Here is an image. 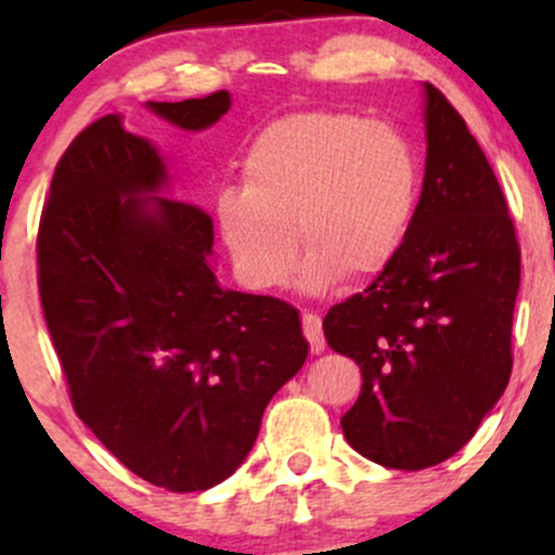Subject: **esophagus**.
<instances>
[{
  "label": "esophagus",
  "instance_id": "obj_1",
  "mask_svg": "<svg viewBox=\"0 0 555 555\" xmlns=\"http://www.w3.org/2000/svg\"><path fill=\"white\" fill-rule=\"evenodd\" d=\"M302 331H305V339L310 341L313 354H321L323 349H326V336H323L321 318L315 313H302Z\"/></svg>",
  "mask_w": 555,
  "mask_h": 555
}]
</instances>
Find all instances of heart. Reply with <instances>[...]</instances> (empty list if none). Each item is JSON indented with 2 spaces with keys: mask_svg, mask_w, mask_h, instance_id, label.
Returning <instances> with one entry per match:
<instances>
[{
  "mask_svg": "<svg viewBox=\"0 0 555 555\" xmlns=\"http://www.w3.org/2000/svg\"><path fill=\"white\" fill-rule=\"evenodd\" d=\"M417 206L410 143L341 112L279 119L242 158V190L216 201L219 234L250 289H276L308 250L302 284L371 279L399 256ZM298 234L295 235L294 232Z\"/></svg>",
  "mask_w": 555,
  "mask_h": 555,
  "instance_id": "1",
  "label": "heart"
}]
</instances>
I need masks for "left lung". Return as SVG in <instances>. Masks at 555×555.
<instances>
[{
  "label": "left lung",
  "mask_w": 555,
  "mask_h": 555,
  "mask_svg": "<svg viewBox=\"0 0 555 555\" xmlns=\"http://www.w3.org/2000/svg\"><path fill=\"white\" fill-rule=\"evenodd\" d=\"M423 101L428 156L404 245L323 318L328 347L362 371L344 436L406 473L454 456L501 399L519 292L517 234L486 154L430 82Z\"/></svg>",
  "instance_id": "8db88e82"
}]
</instances>
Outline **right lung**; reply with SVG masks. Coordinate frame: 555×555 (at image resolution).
Returning <instances> with one entry per match:
<instances>
[{"mask_svg": "<svg viewBox=\"0 0 555 555\" xmlns=\"http://www.w3.org/2000/svg\"><path fill=\"white\" fill-rule=\"evenodd\" d=\"M229 106V91L145 101L190 132ZM169 188L164 156L122 117L88 125L54 169L38 292L78 417L130 473L193 493L245 462L308 341L292 305L219 284L211 216Z\"/></svg>", "mask_w": 555, "mask_h": 555, "instance_id": "right-lung-1", "label": "right lung"}]
</instances>
